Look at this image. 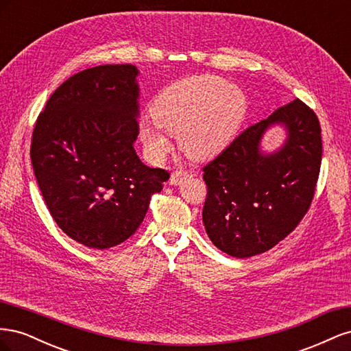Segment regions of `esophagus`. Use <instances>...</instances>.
Masks as SVG:
<instances>
[{
  "label": "esophagus",
  "mask_w": 351,
  "mask_h": 351,
  "mask_svg": "<svg viewBox=\"0 0 351 351\" xmlns=\"http://www.w3.org/2000/svg\"><path fill=\"white\" fill-rule=\"evenodd\" d=\"M184 177H187V171H184L183 168L174 169L173 174H171V177H169V183L174 184V186H177V184L182 183V180H183Z\"/></svg>",
  "instance_id": "1"
}]
</instances>
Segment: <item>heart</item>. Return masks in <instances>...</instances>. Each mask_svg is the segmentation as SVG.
<instances>
[{
  "instance_id": "obj_1",
  "label": "heart",
  "mask_w": 351,
  "mask_h": 351,
  "mask_svg": "<svg viewBox=\"0 0 351 351\" xmlns=\"http://www.w3.org/2000/svg\"><path fill=\"white\" fill-rule=\"evenodd\" d=\"M246 114V99L232 83L214 76L180 80L155 99L151 117L139 124L146 152L161 159L169 149L162 132L180 134L184 152L210 158L222 151L237 132Z\"/></svg>"
}]
</instances>
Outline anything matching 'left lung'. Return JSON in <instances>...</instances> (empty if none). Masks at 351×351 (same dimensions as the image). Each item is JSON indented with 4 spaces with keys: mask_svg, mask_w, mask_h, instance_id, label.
Wrapping results in <instances>:
<instances>
[{
    "mask_svg": "<svg viewBox=\"0 0 351 351\" xmlns=\"http://www.w3.org/2000/svg\"><path fill=\"white\" fill-rule=\"evenodd\" d=\"M272 123H284L289 137L265 156L258 143ZM321 161L319 120L299 98L249 125L202 168L208 189L202 219L210 241L240 259L272 249L309 210Z\"/></svg>",
    "mask_w": 351,
    "mask_h": 351,
    "instance_id": "8db88e82",
    "label": "left lung"
}]
</instances>
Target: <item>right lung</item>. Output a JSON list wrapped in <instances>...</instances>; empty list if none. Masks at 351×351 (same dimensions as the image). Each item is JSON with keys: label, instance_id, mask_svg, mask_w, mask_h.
I'll use <instances>...</instances> for the list:
<instances>
[{"label": "right lung", "instance_id": "obj_1", "mask_svg": "<svg viewBox=\"0 0 351 351\" xmlns=\"http://www.w3.org/2000/svg\"><path fill=\"white\" fill-rule=\"evenodd\" d=\"M137 73L132 64H107L74 74L51 95L32 134V167L51 217L90 249L134 234L169 178L133 147Z\"/></svg>", "mask_w": 351, "mask_h": 351}]
</instances>
